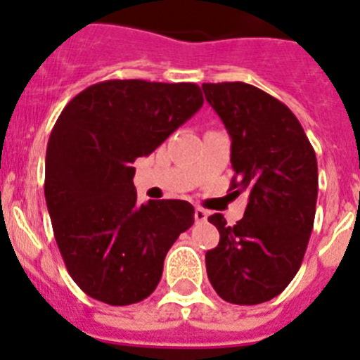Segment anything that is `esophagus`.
<instances>
[{"label":"esophagus","instance_id":"34e87169","mask_svg":"<svg viewBox=\"0 0 360 360\" xmlns=\"http://www.w3.org/2000/svg\"><path fill=\"white\" fill-rule=\"evenodd\" d=\"M207 217H209V212L205 209H202V207L194 209V219H196V223H203V221H207Z\"/></svg>","mask_w":360,"mask_h":360}]
</instances>
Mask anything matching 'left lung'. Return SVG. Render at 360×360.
I'll use <instances>...</instances> for the list:
<instances>
[{"label": "left lung", "instance_id": "1", "mask_svg": "<svg viewBox=\"0 0 360 360\" xmlns=\"http://www.w3.org/2000/svg\"><path fill=\"white\" fill-rule=\"evenodd\" d=\"M205 100L232 139L230 189L248 193L233 226L209 221L219 245L205 253L207 275L225 302L257 305L295 278L309 245L318 200V162L296 115L282 101L245 82L203 84Z\"/></svg>", "mask_w": 360, "mask_h": 360}]
</instances>
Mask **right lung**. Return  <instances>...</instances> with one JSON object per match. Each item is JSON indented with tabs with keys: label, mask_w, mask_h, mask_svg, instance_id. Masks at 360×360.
<instances>
[{
	"label": "right lung",
	"mask_w": 360,
	"mask_h": 360,
	"mask_svg": "<svg viewBox=\"0 0 360 360\" xmlns=\"http://www.w3.org/2000/svg\"><path fill=\"white\" fill-rule=\"evenodd\" d=\"M202 105L196 84L107 80L58 115L46 150V205L65 268L91 298L143 302L160 282L173 243L193 226L189 202L137 203L131 164Z\"/></svg>",
	"instance_id": "1"
}]
</instances>
